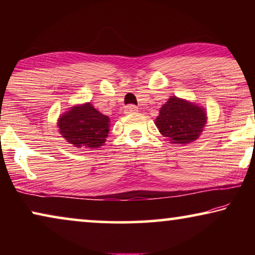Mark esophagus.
<instances>
[{"label":"esophagus","mask_w":255,"mask_h":255,"mask_svg":"<svg viewBox=\"0 0 255 255\" xmlns=\"http://www.w3.org/2000/svg\"><path fill=\"white\" fill-rule=\"evenodd\" d=\"M138 111V108L135 107V106H133V104H130V106H128V107H125V110H124V113L127 114V115H128V114H135Z\"/></svg>","instance_id":"obj_1"}]
</instances>
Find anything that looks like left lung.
<instances>
[{"instance_id":"8db88e82","label":"left lung","mask_w":255,"mask_h":255,"mask_svg":"<svg viewBox=\"0 0 255 255\" xmlns=\"http://www.w3.org/2000/svg\"><path fill=\"white\" fill-rule=\"evenodd\" d=\"M207 124V113L189 101L170 96L160 109L155 125L160 133L173 144H189L196 140Z\"/></svg>"}]
</instances>
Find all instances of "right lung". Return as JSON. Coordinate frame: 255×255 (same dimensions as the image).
Masks as SVG:
<instances>
[{
    "label": "right lung",
    "mask_w": 255,
    "mask_h": 255,
    "mask_svg": "<svg viewBox=\"0 0 255 255\" xmlns=\"http://www.w3.org/2000/svg\"><path fill=\"white\" fill-rule=\"evenodd\" d=\"M61 137L75 147L99 148L106 142L110 120L90 103L72 107L58 120Z\"/></svg>",
    "instance_id": "1"
}]
</instances>
